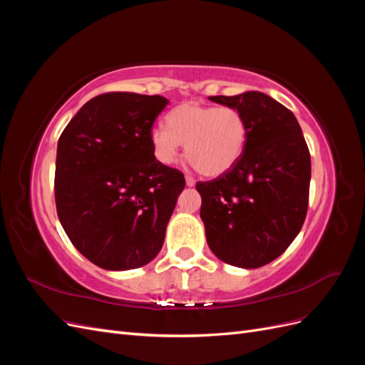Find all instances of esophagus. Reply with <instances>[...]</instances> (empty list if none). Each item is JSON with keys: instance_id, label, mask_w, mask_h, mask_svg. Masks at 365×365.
I'll return each instance as SVG.
<instances>
[{"instance_id": "obj_1", "label": "esophagus", "mask_w": 365, "mask_h": 365, "mask_svg": "<svg viewBox=\"0 0 365 365\" xmlns=\"http://www.w3.org/2000/svg\"><path fill=\"white\" fill-rule=\"evenodd\" d=\"M195 182H196V181H195L193 176H190V175H187V176H185V184H187V185H189V187H193V185H195Z\"/></svg>"}]
</instances>
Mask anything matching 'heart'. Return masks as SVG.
Returning <instances> with one entry per match:
<instances>
[{
	"instance_id": "heart-1",
	"label": "heart",
	"mask_w": 365,
	"mask_h": 365,
	"mask_svg": "<svg viewBox=\"0 0 365 365\" xmlns=\"http://www.w3.org/2000/svg\"><path fill=\"white\" fill-rule=\"evenodd\" d=\"M248 140L247 118L233 106L184 102L150 132L155 157L172 164L185 145V157L204 176H219L239 161Z\"/></svg>"
}]
</instances>
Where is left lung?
<instances>
[{
    "label": "left lung",
    "mask_w": 365,
    "mask_h": 365,
    "mask_svg": "<svg viewBox=\"0 0 365 365\" xmlns=\"http://www.w3.org/2000/svg\"><path fill=\"white\" fill-rule=\"evenodd\" d=\"M210 101L244 114L248 140L228 172L196 184L207 244L228 264L260 268L284 252L303 227L311 153L295 115L272 97L248 91Z\"/></svg>",
    "instance_id": "8db88e82"
}]
</instances>
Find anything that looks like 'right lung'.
<instances>
[{
	"instance_id": "add662e5",
	"label": "right lung",
	"mask_w": 365,
	"mask_h": 365,
	"mask_svg": "<svg viewBox=\"0 0 365 365\" xmlns=\"http://www.w3.org/2000/svg\"><path fill=\"white\" fill-rule=\"evenodd\" d=\"M169 101L105 93L86 102L58 143L54 200L82 256L109 271L140 268L160 252L184 173L153 155L150 132Z\"/></svg>"
}]
</instances>
